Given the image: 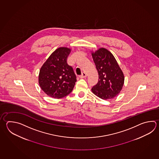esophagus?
<instances>
[{
    "instance_id": "34e87169",
    "label": "esophagus",
    "mask_w": 159,
    "mask_h": 159,
    "mask_svg": "<svg viewBox=\"0 0 159 159\" xmlns=\"http://www.w3.org/2000/svg\"><path fill=\"white\" fill-rule=\"evenodd\" d=\"M87 76V75L86 74L85 72H83L82 74H81L80 76H79V78L82 79V78H86Z\"/></svg>"
}]
</instances>
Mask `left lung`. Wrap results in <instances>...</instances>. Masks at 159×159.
I'll list each match as a JSON object with an SVG mask.
<instances>
[{
    "label": "left lung",
    "instance_id": "obj_1",
    "mask_svg": "<svg viewBox=\"0 0 159 159\" xmlns=\"http://www.w3.org/2000/svg\"><path fill=\"white\" fill-rule=\"evenodd\" d=\"M92 56L98 74V81L91 90L101 99L113 98L123 87V72L113 55L107 49L100 48L92 52Z\"/></svg>",
    "mask_w": 159,
    "mask_h": 159
}]
</instances>
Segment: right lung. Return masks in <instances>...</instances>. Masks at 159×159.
<instances>
[{
  "label": "right lung",
  "instance_id": "1",
  "mask_svg": "<svg viewBox=\"0 0 159 159\" xmlns=\"http://www.w3.org/2000/svg\"><path fill=\"white\" fill-rule=\"evenodd\" d=\"M71 49L61 47L50 55L39 70V83L50 97L60 98L71 92L76 81L73 68L67 63Z\"/></svg>",
  "mask_w": 159,
  "mask_h": 159
}]
</instances>
